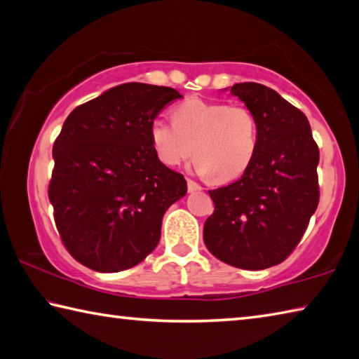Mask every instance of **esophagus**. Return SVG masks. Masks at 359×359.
Wrapping results in <instances>:
<instances>
[{
    "instance_id": "esophagus-1",
    "label": "esophagus",
    "mask_w": 359,
    "mask_h": 359,
    "mask_svg": "<svg viewBox=\"0 0 359 359\" xmlns=\"http://www.w3.org/2000/svg\"><path fill=\"white\" fill-rule=\"evenodd\" d=\"M187 185H188V191H190V193L202 190V187L199 184H196V182H194V180H191V179L187 180Z\"/></svg>"
}]
</instances>
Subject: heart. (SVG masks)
I'll return each instance as SVG.
<instances>
[{
    "instance_id": "b5f03b06",
    "label": "heart",
    "mask_w": 359,
    "mask_h": 359,
    "mask_svg": "<svg viewBox=\"0 0 359 359\" xmlns=\"http://www.w3.org/2000/svg\"><path fill=\"white\" fill-rule=\"evenodd\" d=\"M172 119H157L151 126L154 151L168 166L180 165L194 152L201 174L227 182L243 175L256 157L257 116L243 103L191 97L174 108Z\"/></svg>"
}]
</instances>
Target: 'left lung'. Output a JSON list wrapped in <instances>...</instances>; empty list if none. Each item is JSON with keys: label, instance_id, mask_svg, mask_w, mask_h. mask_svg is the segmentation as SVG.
I'll use <instances>...</instances> for the list:
<instances>
[{"label": "left lung", "instance_id": "8db88e82", "mask_svg": "<svg viewBox=\"0 0 359 359\" xmlns=\"http://www.w3.org/2000/svg\"><path fill=\"white\" fill-rule=\"evenodd\" d=\"M257 116L259 147L237 182L210 190L215 210L204 243L215 257L243 270L287 259L308 229L320 199L317 142L298 108L259 83L231 88Z\"/></svg>", "mask_w": 359, "mask_h": 359}]
</instances>
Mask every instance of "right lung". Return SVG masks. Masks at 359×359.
I'll return each instance as SVG.
<instances>
[{"label": "right lung", "mask_w": 359, "mask_h": 359, "mask_svg": "<svg viewBox=\"0 0 359 359\" xmlns=\"http://www.w3.org/2000/svg\"><path fill=\"white\" fill-rule=\"evenodd\" d=\"M180 97L172 88L126 83L64 121L48 198L61 242L76 262L116 273L158 245L163 215L185 196L187 180L158 160L151 126Z\"/></svg>", "instance_id": "1"}]
</instances>
